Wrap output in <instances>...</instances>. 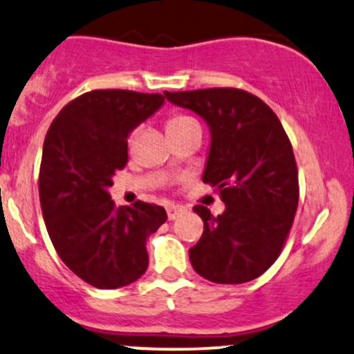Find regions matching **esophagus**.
<instances>
[{
  "instance_id": "34e87169",
  "label": "esophagus",
  "mask_w": 354,
  "mask_h": 354,
  "mask_svg": "<svg viewBox=\"0 0 354 354\" xmlns=\"http://www.w3.org/2000/svg\"><path fill=\"white\" fill-rule=\"evenodd\" d=\"M165 209H167V216H169L170 221H172V219H177L178 216L184 214V212L187 211L184 206H178V204H169Z\"/></svg>"
}]
</instances>
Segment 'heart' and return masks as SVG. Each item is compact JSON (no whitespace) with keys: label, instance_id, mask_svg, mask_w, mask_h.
<instances>
[{"label":"heart","instance_id":"obj_1","mask_svg":"<svg viewBox=\"0 0 354 354\" xmlns=\"http://www.w3.org/2000/svg\"><path fill=\"white\" fill-rule=\"evenodd\" d=\"M191 121H196L192 116L189 115H172L167 120V131H174V130H178V128L185 127L187 123H191Z\"/></svg>","mask_w":354,"mask_h":354}]
</instances>
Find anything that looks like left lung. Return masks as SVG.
<instances>
[{
    "instance_id": "1",
    "label": "left lung",
    "mask_w": 354,
    "mask_h": 354,
    "mask_svg": "<svg viewBox=\"0 0 354 354\" xmlns=\"http://www.w3.org/2000/svg\"><path fill=\"white\" fill-rule=\"evenodd\" d=\"M165 97L206 120L211 150L203 180L226 209L212 216L197 204L204 231L189 250L194 270L214 283H245L275 263L299 204L292 143L275 113L238 87L177 91Z\"/></svg>"
}]
</instances>
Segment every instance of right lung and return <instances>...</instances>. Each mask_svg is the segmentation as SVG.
<instances>
[{
  "label": "right lung",
  "mask_w": 354,
  "mask_h": 354,
  "mask_svg": "<svg viewBox=\"0 0 354 354\" xmlns=\"http://www.w3.org/2000/svg\"><path fill=\"white\" fill-rule=\"evenodd\" d=\"M165 97L96 89L67 102L48 128L39 194L48 236L60 260L97 288L138 280L148 267L147 238L167 221L157 204L116 207L109 197L116 170L128 162V133Z\"/></svg>",
  "instance_id": "1"
}]
</instances>
